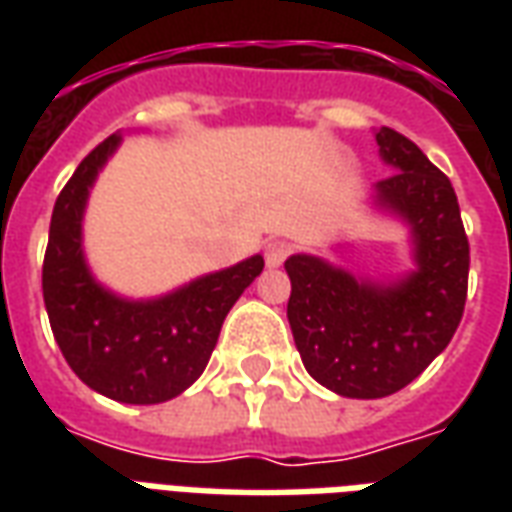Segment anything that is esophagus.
Returning <instances> with one entry per match:
<instances>
[{
    "instance_id": "34e87169",
    "label": "esophagus",
    "mask_w": 512,
    "mask_h": 512,
    "mask_svg": "<svg viewBox=\"0 0 512 512\" xmlns=\"http://www.w3.org/2000/svg\"><path fill=\"white\" fill-rule=\"evenodd\" d=\"M288 252H290V244H285V241H268L266 244V266L268 268L282 266V260L288 257Z\"/></svg>"
}]
</instances>
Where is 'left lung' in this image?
Returning <instances> with one entry per match:
<instances>
[{"instance_id":"obj_1","label":"left lung","mask_w":512,"mask_h":512,"mask_svg":"<svg viewBox=\"0 0 512 512\" xmlns=\"http://www.w3.org/2000/svg\"><path fill=\"white\" fill-rule=\"evenodd\" d=\"M376 142L395 175L378 180L370 205L406 227L414 268L373 279L318 255L285 260L301 362L318 384L356 400L395 395L450 345L469 279V241L450 178L392 128H378Z\"/></svg>"}]
</instances>
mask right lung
<instances>
[{
	"label": "right lung",
	"instance_id": "right-lung-1",
	"mask_svg": "<svg viewBox=\"0 0 512 512\" xmlns=\"http://www.w3.org/2000/svg\"><path fill=\"white\" fill-rule=\"evenodd\" d=\"M123 136L112 134L76 167L54 202L43 260V301L65 362L98 395L153 406L186 392L211 359L222 323L263 271L252 255L180 288L128 299L101 285L84 255V211Z\"/></svg>",
	"mask_w": 512,
	"mask_h": 512
}]
</instances>
